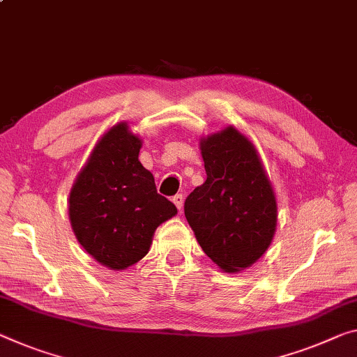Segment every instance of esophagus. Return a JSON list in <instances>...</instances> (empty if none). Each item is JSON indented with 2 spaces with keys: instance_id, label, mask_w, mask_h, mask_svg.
<instances>
[{
  "instance_id": "esophagus-1",
  "label": "esophagus",
  "mask_w": 357,
  "mask_h": 357,
  "mask_svg": "<svg viewBox=\"0 0 357 357\" xmlns=\"http://www.w3.org/2000/svg\"><path fill=\"white\" fill-rule=\"evenodd\" d=\"M172 202L174 203V205H176L178 209H181V208H183V205H184V197L181 195V194H176V195L172 197Z\"/></svg>"
}]
</instances>
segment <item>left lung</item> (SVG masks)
Returning a JSON list of instances; mask_svg holds the SVG:
<instances>
[{
  "label": "left lung",
  "instance_id": "left-lung-1",
  "mask_svg": "<svg viewBox=\"0 0 357 357\" xmlns=\"http://www.w3.org/2000/svg\"><path fill=\"white\" fill-rule=\"evenodd\" d=\"M206 181L185 199L184 214L203 252L225 271L262 256L276 229V200L262 162L234 127L202 139Z\"/></svg>",
  "mask_w": 357,
  "mask_h": 357
}]
</instances>
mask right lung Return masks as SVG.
Segmentation results:
<instances>
[{"label":"right lung","instance_id":"obj_1","mask_svg":"<svg viewBox=\"0 0 357 357\" xmlns=\"http://www.w3.org/2000/svg\"><path fill=\"white\" fill-rule=\"evenodd\" d=\"M139 148L141 139L127 123H117L95 146L70 194L77 241L112 270L143 259L155 229L178 213L157 194L154 176L138 160Z\"/></svg>","mask_w":357,"mask_h":357}]
</instances>
